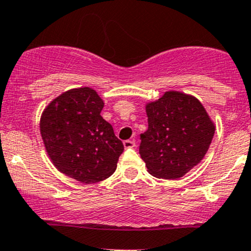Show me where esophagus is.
Masks as SVG:
<instances>
[{"label": "esophagus", "instance_id": "obj_1", "mask_svg": "<svg viewBox=\"0 0 251 251\" xmlns=\"http://www.w3.org/2000/svg\"><path fill=\"white\" fill-rule=\"evenodd\" d=\"M136 146V142L133 140H126L124 141V147H125L126 149L127 148H133V147Z\"/></svg>", "mask_w": 251, "mask_h": 251}]
</instances>
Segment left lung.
Instances as JSON below:
<instances>
[{
  "instance_id": "1",
  "label": "left lung",
  "mask_w": 251,
  "mask_h": 251,
  "mask_svg": "<svg viewBox=\"0 0 251 251\" xmlns=\"http://www.w3.org/2000/svg\"><path fill=\"white\" fill-rule=\"evenodd\" d=\"M146 111L148 130L141 135L140 154L149 174L176 179L203 160L215 126L196 97L169 91Z\"/></svg>"
}]
</instances>
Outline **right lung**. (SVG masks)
<instances>
[{
  "instance_id": "add662e5",
  "label": "right lung",
  "mask_w": 251,
  "mask_h": 251,
  "mask_svg": "<svg viewBox=\"0 0 251 251\" xmlns=\"http://www.w3.org/2000/svg\"><path fill=\"white\" fill-rule=\"evenodd\" d=\"M104 103L95 90H69L44 110L40 131L48 156L67 176L95 183L113 175L123 142L100 115Z\"/></svg>"
}]
</instances>
